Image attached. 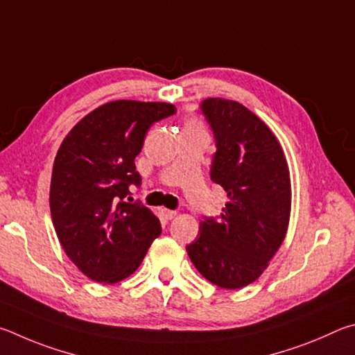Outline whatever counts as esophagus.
Here are the masks:
<instances>
[{"label":"esophagus","mask_w":355,"mask_h":355,"mask_svg":"<svg viewBox=\"0 0 355 355\" xmlns=\"http://www.w3.org/2000/svg\"><path fill=\"white\" fill-rule=\"evenodd\" d=\"M160 215H162V218L168 221V220H173L174 216H176V212H174V210H170V209H162Z\"/></svg>","instance_id":"1"}]
</instances>
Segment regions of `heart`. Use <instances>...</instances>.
Wrapping results in <instances>:
<instances>
[{
    "instance_id": "obj_1",
    "label": "heart",
    "mask_w": 355,
    "mask_h": 355,
    "mask_svg": "<svg viewBox=\"0 0 355 355\" xmlns=\"http://www.w3.org/2000/svg\"><path fill=\"white\" fill-rule=\"evenodd\" d=\"M189 126H198V124L195 121H191V123H189Z\"/></svg>"
}]
</instances>
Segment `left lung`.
<instances>
[{"instance_id": "obj_1", "label": "left lung", "mask_w": 355, "mask_h": 355, "mask_svg": "<svg viewBox=\"0 0 355 355\" xmlns=\"http://www.w3.org/2000/svg\"><path fill=\"white\" fill-rule=\"evenodd\" d=\"M201 110L216 141L210 179L227 202L218 220L204 216L187 252L209 282L237 290L260 277L287 234L288 164L276 135L243 104L207 98Z\"/></svg>"}]
</instances>
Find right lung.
<instances>
[{"mask_svg": "<svg viewBox=\"0 0 355 355\" xmlns=\"http://www.w3.org/2000/svg\"><path fill=\"white\" fill-rule=\"evenodd\" d=\"M176 114L170 103L110 101L85 115L55 154L49 209L62 248L95 282L116 284L139 268L162 227L151 210L126 202L148 129Z\"/></svg>", "mask_w": 355, "mask_h": 355, "instance_id": "1", "label": "right lung"}]
</instances>
